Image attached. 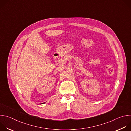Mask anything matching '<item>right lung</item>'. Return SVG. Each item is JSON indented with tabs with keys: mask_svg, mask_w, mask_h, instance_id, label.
<instances>
[{
	"mask_svg": "<svg viewBox=\"0 0 131 131\" xmlns=\"http://www.w3.org/2000/svg\"><path fill=\"white\" fill-rule=\"evenodd\" d=\"M44 103H42V104H44Z\"/></svg>",
	"mask_w": 131,
	"mask_h": 131,
	"instance_id": "obj_1",
	"label": "right lung"
}]
</instances>
